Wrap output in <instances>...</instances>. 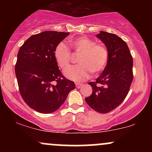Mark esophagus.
Instances as JSON below:
<instances>
[{"instance_id": "obj_1", "label": "esophagus", "mask_w": 152, "mask_h": 152, "mask_svg": "<svg viewBox=\"0 0 152 152\" xmlns=\"http://www.w3.org/2000/svg\"><path fill=\"white\" fill-rule=\"evenodd\" d=\"M82 86H83V84H82V83H76V88H80Z\"/></svg>"}]
</instances>
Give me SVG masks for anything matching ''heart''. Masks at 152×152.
Returning <instances> with one entry per match:
<instances>
[{
  "label": "heart",
  "instance_id": "obj_1",
  "mask_svg": "<svg viewBox=\"0 0 152 152\" xmlns=\"http://www.w3.org/2000/svg\"><path fill=\"white\" fill-rule=\"evenodd\" d=\"M71 43L76 51L81 54L78 58L79 64L64 71V75L68 78L82 81L89 76L91 72L97 74L105 69L109 60V52L104 45L96 44L93 40L84 36L72 39ZM54 57L58 65L65 69L71 61L70 50L64 43H60L54 50Z\"/></svg>",
  "mask_w": 152,
  "mask_h": 152
}]
</instances>
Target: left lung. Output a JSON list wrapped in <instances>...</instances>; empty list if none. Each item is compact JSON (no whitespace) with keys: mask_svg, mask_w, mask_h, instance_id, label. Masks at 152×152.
Here are the masks:
<instances>
[{"mask_svg":"<svg viewBox=\"0 0 152 152\" xmlns=\"http://www.w3.org/2000/svg\"><path fill=\"white\" fill-rule=\"evenodd\" d=\"M96 37L106 46L109 60L96 81L88 83L93 92L85 101L96 111L106 114L126 98L133 80V59L126 42L116 34L101 31Z\"/></svg>","mask_w":152,"mask_h":152,"instance_id":"left-lung-1","label":"left lung"}]
</instances>
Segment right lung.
I'll list each match as a JSON object with an SVG mask.
<instances>
[{
    "instance_id": "add662e5",
    "label": "right lung",
    "mask_w": 152,
    "mask_h": 152,
    "mask_svg": "<svg viewBox=\"0 0 152 152\" xmlns=\"http://www.w3.org/2000/svg\"><path fill=\"white\" fill-rule=\"evenodd\" d=\"M69 33L46 31L28 38L18 50L15 73L23 99L38 112L50 114L61 107L76 88L58 69L54 50Z\"/></svg>"
}]
</instances>
